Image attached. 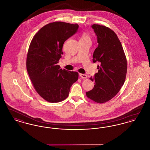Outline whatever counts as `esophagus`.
Instances as JSON below:
<instances>
[{
    "instance_id": "esophagus-1",
    "label": "esophagus",
    "mask_w": 150,
    "mask_h": 150,
    "mask_svg": "<svg viewBox=\"0 0 150 150\" xmlns=\"http://www.w3.org/2000/svg\"><path fill=\"white\" fill-rule=\"evenodd\" d=\"M79 76H80V78L81 79H86L87 78V75L86 74H79Z\"/></svg>"
}]
</instances>
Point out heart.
Segmentation results:
<instances>
[{
    "mask_svg": "<svg viewBox=\"0 0 150 150\" xmlns=\"http://www.w3.org/2000/svg\"><path fill=\"white\" fill-rule=\"evenodd\" d=\"M80 40H91V37L88 33L84 32L81 35Z\"/></svg>",
    "mask_w": 150,
    "mask_h": 150,
    "instance_id": "b5f03b06",
    "label": "heart"
}]
</instances>
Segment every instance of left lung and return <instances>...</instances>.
<instances>
[{
    "label": "left lung",
    "instance_id": "1",
    "mask_svg": "<svg viewBox=\"0 0 150 150\" xmlns=\"http://www.w3.org/2000/svg\"><path fill=\"white\" fill-rule=\"evenodd\" d=\"M97 36L98 47L93 53V61L100 62L98 71L90 79L94 81L93 89L86 92L88 98L103 103L111 100L123 86L127 72L125 54L117 36L103 25H92Z\"/></svg>",
    "mask_w": 150,
    "mask_h": 150
}]
</instances>
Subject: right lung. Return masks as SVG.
<instances>
[{
    "mask_svg": "<svg viewBox=\"0 0 150 150\" xmlns=\"http://www.w3.org/2000/svg\"><path fill=\"white\" fill-rule=\"evenodd\" d=\"M78 24L64 22L50 23L39 30L29 46L26 69L36 92L51 103L65 100L78 72L60 69L64 42L78 31Z\"/></svg>",
    "mask_w": 150,
    "mask_h": 150,
    "instance_id": "add662e5",
    "label": "right lung"
}]
</instances>
